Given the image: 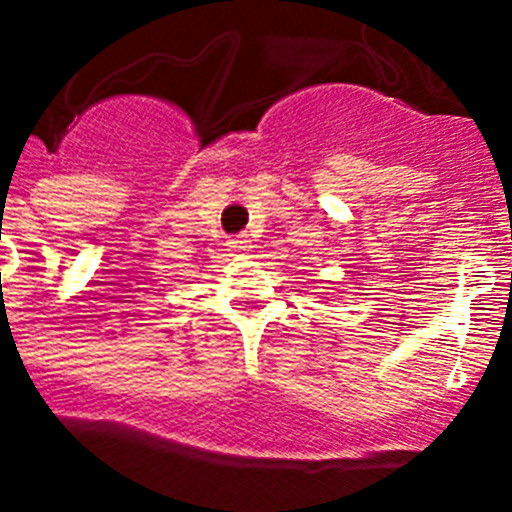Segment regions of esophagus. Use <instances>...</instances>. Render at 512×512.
<instances>
[{"instance_id":"esophagus-1","label":"esophagus","mask_w":512,"mask_h":512,"mask_svg":"<svg viewBox=\"0 0 512 512\" xmlns=\"http://www.w3.org/2000/svg\"><path fill=\"white\" fill-rule=\"evenodd\" d=\"M228 248L233 253H246L248 251V241H246V238H230Z\"/></svg>"}]
</instances>
